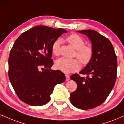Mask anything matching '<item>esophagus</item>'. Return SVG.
<instances>
[{
	"instance_id": "1",
	"label": "esophagus",
	"mask_w": 124,
	"mask_h": 124,
	"mask_svg": "<svg viewBox=\"0 0 124 124\" xmlns=\"http://www.w3.org/2000/svg\"><path fill=\"white\" fill-rule=\"evenodd\" d=\"M65 77H66V81H68L70 80V76L69 75H65Z\"/></svg>"
}]
</instances>
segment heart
Listing matches in <instances>:
<instances>
[{
  "label": "heart",
  "instance_id": "obj_1",
  "mask_svg": "<svg viewBox=\"0 0 124 124\" xmlns=\"http://www.w3.org/2000/svg\"><path fill=\"white\" fill-rule=\"evenodd\" d=\"M67 41L72 46L76 49L74 56L78 58L84 65L87 64L91 62L93 57V49L90 46L85 45V41L83 38L77 34H72L67 38ZM62 41L57 39L52 44V53L55 56L60 54V46ZM56 68L65 73H71L78 71L80 67V62L76 59H67L61 57L55 62Z\"/></svg>",
  "mask_w": 124,
  "mask_h": 124
}]
</instances>
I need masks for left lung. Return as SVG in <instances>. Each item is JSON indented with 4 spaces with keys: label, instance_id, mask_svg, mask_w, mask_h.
Instances as JSON below:
<instances>
[{
    "label": "left lung",
    "instance_id": "left-lung-1",
    "mask_svg": "<svg viewBox=\"0 0 124 124\" xmlns=\"http://www.w3.org/2000/svg\"><path fill=\"white\" fill-rule=\"evenodd\" d=\"M86 35L92 44L93 57L80 72L71 79L77 84V88L70 94V101L82 110L91 109L101 105L113 88L117 78V61L113 46L109 39L93 30L77 31Z\"/></svg>",
    "mask_w": 124,
    "mask_h": 124
}]
</instances>
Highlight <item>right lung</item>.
Returning <instances> with one entry per match:
<instances>
[{
    "label": "right lung",
    "mask_w": 124,
    "mask_h": 124,
    "mask_svg": "<svg viewBox=\"0 0 124 124\" xmlns=\"http://www.w3.org/2000/svg\"><path fill=\"white\" fill-rule=\"evenodd\" d=\"M66 33L62 28L37 26L15 41L8 57V77L22 102L34 106L45 105L55 85L65 80L63 72L50 68L53 64L52 44ZM40 68L44 71H39Z\"/></svg>",
    "instance_id": "1"
}]
</instances>
